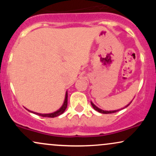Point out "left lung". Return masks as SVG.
I'll list each match as a JSON object with an SVG mask.
<instances>
[{"label":"left lung","instance_id":"left-lung-1","mask_svg":"<svg viewBox=\"0 0 156 156\" xmlns=\"http://www.w3.org/2000/svg\"><path fill=\"white\" fill-rule=\"evenodd\" d=\"M131 102H132V101H130V103H128V105H125V106L124 107V108H126V107H128V105H129L130 104V103H131ZM91 104H92V107H93V108H94V110H96L97 112H100V113H102V114H112V113H115V112H118V111L121 110V109L124 108H120V109H117V110H114V111H104V110H102V109H101V108H98V107H97L96 105H94V103H93L92 101H91Z\"/></svg>","mask_w":156,"mask_h":156}]
</instances>
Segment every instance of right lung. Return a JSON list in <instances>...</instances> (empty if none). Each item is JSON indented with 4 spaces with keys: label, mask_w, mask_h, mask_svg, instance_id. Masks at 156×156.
<instances>
[{
    "label": "right lung",
    "mask_w": 156,
    "mask_h": 156,
    "mask_svg": "<svg viewBox=\"0 0 156 156\" xmlns=\"http://www.w3.org/2000/svg\"><path fill=\"white\" fill-rule=\"evenodd\" d=\"M67 92H66L65 98H64V101L63 103V105L61 106V108L59 109H58V110L55 111V112H54L50 113V114H39V113L31 112V111L28 110V109H27V110H28V112H30L31 113H34V114H38L39 116H41V117L53 118V117H58V116H59V115H61V114H63V113L64 112V111H65L66 108H67Z\"/></svg>",
    "instance_id": "add662e5"
}]
</instances>
